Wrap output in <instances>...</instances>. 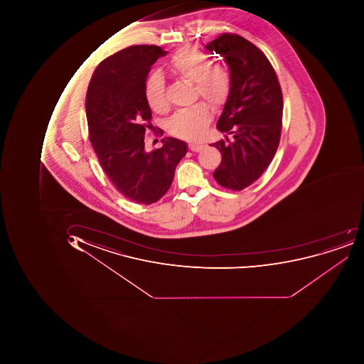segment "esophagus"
Returning <instances> with one entry per match:
<instances>
[{"mask_svg":"<svg viewBox=\"0 0 364 364\" xmlns=\"http://www.w3.org/2000/svg\"><path fill=\"white\" fill-rule=\"evenodd\" d=\"M205 148V145L199 144V143H189V149H191L193 152H200L202 149Z\"/></svg>","mask_w":364,"mask_h":364,"instance_id":"1","label":"esophagus"}]
</instances>
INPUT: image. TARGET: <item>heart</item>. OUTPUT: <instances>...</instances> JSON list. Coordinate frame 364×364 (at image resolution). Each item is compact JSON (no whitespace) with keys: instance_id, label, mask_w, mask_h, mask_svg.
Here are the masks:
<instances>
[{"instance_id":"b5f03b06","label":"heart","mask_w":364,"mask_h":364,"mask_svg":"<svg viewBox=\"0 0 364 364\" xmlns=\"http://www.w3.org/2000/svg\"><path fill=\"white\" fill-rule=\"evenodd\" d=\"M169 71L181 79L195 84L197 96L207 100L212 105H220L230 92V73L225 68L213 65L207 53L196 48L186 47L173 53L169 59ZM145 100L155 112H164L168 106L165 94V82L162 75L152 74L146 80L144 87ZM212 114L205 102H200L191 107L183 108L169 119L168 130L173 136L181 139H198L205 134Z\"/></svg>"}]
</instances>
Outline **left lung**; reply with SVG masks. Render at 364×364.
<instances>
[{
	"instance_id": "1",
	"label": "left lung",
	"mask_w": 364,
	"mask_h": 364,
	"mask_svg": "<svg viewBox=\"0 0 364 364\" xmlns=\"http://www.w3.org/2000/svg\"><path fill=\"white\" fill-rule=\"evenodd\" d=\"M205 49L230 69V86L216 128L233 140L212 143L222 161L213 177L222 187L242 191L262 176L276 154L282 128V92L266 55L245 38L223 33Z\"/></svg>"
}]
</instances>
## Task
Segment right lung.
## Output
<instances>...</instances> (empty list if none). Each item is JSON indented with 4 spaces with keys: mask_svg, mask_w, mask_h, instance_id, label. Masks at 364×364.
<instances>
[{
    "mask_svg": "<svg viewBox=\"0 0 364 364\" xmlns=\"http://www.w3.org/2000/svg\"><path fill=\"white\" fill-rule=\"evenodd\" d=\"M167 51L157 46L126 48L100 62L86 94L90 140L100 166L119 193L131 201L151 205L173 183L187 143L162 139V148L145 150L152 112L144 87L151 67Z\"/></svg>",
    "mask_w": 364,
    "mask_h": 364,
    "instance_id": "add662e5",
    "label": "right lung"
}]
</instances>
